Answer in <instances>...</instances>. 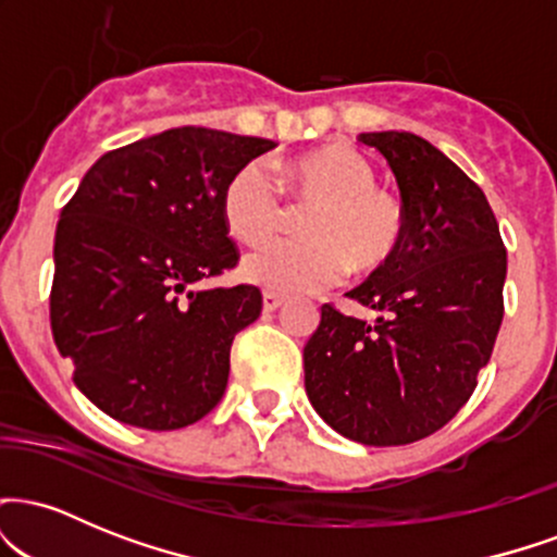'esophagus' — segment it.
<instances>
[{"label":"esophagus","mask_w":557,"mask_h":557,"mask_svg":"<svg viewBox=\"0 0 557 557\" xmlns=\"http://www.w3.org/2000/svg\"><path fill=\"white\" fill-rule=\"evenodd\" d=\"M264 304L270 306V309H277V306L283 304V293H280L277 285H267L264 287Z\"/></svg>","instance_id":"1"}]
</instances>
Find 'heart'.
Returning a JSON list of instances; mask_svg holds the SVG:
<instances>
[{
  "instance_id": "b5f03b06",
  "label": "heart",
  "mask_w": 557,
  "mask_h": 557,
  "mask_svg": "<svg viewBox=\"0 0 557 557\" xmlns=\"http://www.w3.org/2000/svg\"><path fill=\"white\" fill-rule=\"evenodd\" d=\"M380 233H376V248H380V257H387L393 251L395 240H398V225L395 222H382Z\"/></svg>"
}]
</instances>
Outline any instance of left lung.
<instances>
[{
  "mask_svg": "<svg viewBox=\"0 0 557 557\" xmlns=\"http://www.w3.org/2000/svg\"><path fill=\"white\" fill-rule=\"evenodd\" d=\"M270 140L175 127L83 175L54 235L49 311L75 387L140 430L196 424L222 400L230 345L257 322L253 285L185 290L238 264L225 201Z\"/></svg>",
  "mask_w": 557,
  "mask_h": 557,
  "instance_id": "obj_1",
  "label": "left lung"
}]
</instances>
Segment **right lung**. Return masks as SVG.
Masks as SVG:
<instances>
[{"label":"right lung","mask_w":557,"mask_h":557,"mask_svg":"<svg viewBox=\"0 0 557 557\" xmlns=\"http://www.w3.org/2000/svg\"><path fill=\"white\" fill-rule=\"evenodd\" d=\"M398 183V240L369 253V277L322 306L304 348L306 395L361 445H408L456 417L503 324L508 259L487 198L413 133H361Z\"/></svg>","instance_id":"obj_1"}]
</instances>
